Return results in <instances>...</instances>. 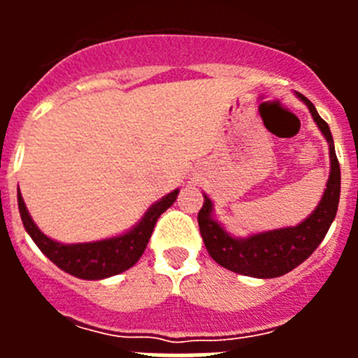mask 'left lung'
<instances>
[{
    "instance_id": "left-lung-1",
    "label": "left lung",
    "mask_w": 358,
    "mask_h": 358,
    "mask_svg": "<svg viewBox=\"0 0 358 358\" xmlns=\"http://www.w3.org/2000/svg\"><path fill=\"white\" fill-rule=\"evenodd\" d=\"M296 96L308 107L310 115L330 148V176L315 210L296 226L260 231L249 236H235L215 218L213 202L206 194H202L204 204L199 211L197 220L204 245L218 265L243 276L268 280L283 276L301 265L327 236L339 208L341 169L335 156L330 127L319 116L317 109L308 98L297 91Z\"/></svg>"
}]
</instances>
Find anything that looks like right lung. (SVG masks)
<instances>
[{"mask_svg": "<svg viewBox=\"0 0 358 358\" xmlns=\"http://www.w3.org/2000/svg\"><path fill=\"white\" fill-rule=\"evenodd\" d=\"M177 194H179V189H173L169 195L154 202L145 211L143 217L122 235L82 243H62L44 235L37 227V224L31 220L19 189L17 206L23 226L30 238L57 267L71 276L80 278V280H106V278L125 273L140 260L148 240H150L157 218L176 202Z\"/></svg>", "mask_w": 358, "mask_h": 358, "instance_id": "right-lung-1", "label": "right lung"}]
</instances>
